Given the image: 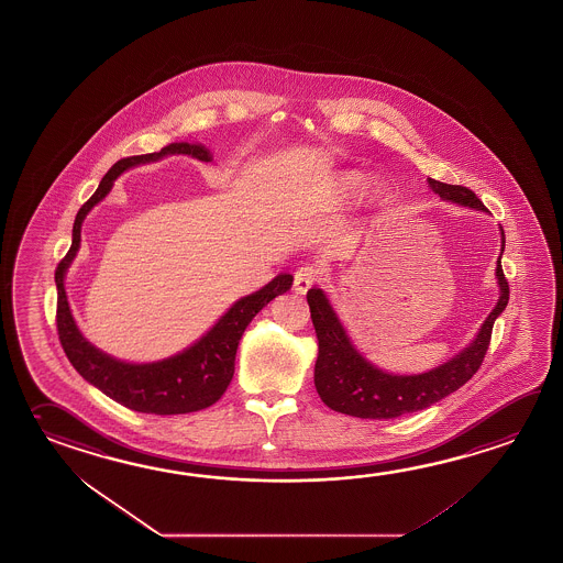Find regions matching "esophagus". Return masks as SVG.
<instances>
[{"label":"esophagus","instance_id":"obj_1","mask_svg":"<svg viewBox=\"0 0 563 563\" xmlns=\"http://www.w3.org/2000/svg\"><path fill=\"white\" fill-rule=\"evenodd\" d=\"M321 279V269L320 267H316V265H303V267H299L298 272H296V276H294V286H296V291L298 294H306L309 287L316 286L318 282Z\"/></svg>","mask_w":563,"mask_h":563}]
</instances>
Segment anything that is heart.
<instances>
[{
	"instance_id": "b5f03b06",
	"label": "heart",
	"mask_w": 563,
	"mask_h": 563,
	"mask_svg": "<svg viewBox=\"0 0 563 563\" xmlns=\"http://www.w3.org/2000/svg\"><path fill=\"white\" fill-rule=\"evenodd\" d=\"M369 186V177L362 172H345L338 179V196L342 199L360 198Z\"/></svg>"
}]
</instances>
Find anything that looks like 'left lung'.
<instances>
[{"label":"left lung","mask_w":563,"mask_h":563,"mask_svg":"<svg viewBox=\"0 0 563 563\" xmlns=\"http://www.w3.org/2000/svg\"><path fill=\"white\" fill-rule=\"evenodd\" d=\"M428 184L441 199H448L472 210H485L484 203L472 189L450 186L431 177ZM504 247L506 235L501 230V254ZM501 254L496 267L499 299L496 308L492 309V313L484 321L477 338L455 357L426 374H387L369 364L364 355L353 347L352 340L347 338L342 321L338 320L325 294L316 287L309 289V311L320 345L313 382L321 401L333 411L347 413L353 418L391 419L430 408L435 401L450 396L465 382H470L484 362L494 323L497 316L506 309L509 299V286L501 269Z\"/></svg>","instance_id":"8db88e82"}]
</instances>
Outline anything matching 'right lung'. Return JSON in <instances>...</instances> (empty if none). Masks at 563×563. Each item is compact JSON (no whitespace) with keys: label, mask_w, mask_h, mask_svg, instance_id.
<instances>
[{"label":"right lung","mask_w":563,"mask_h":563,"mask_svg":"<svg viewBox=\"0 0 563 563\" xmlns=\"http://www.w3.org/2000/svg\"><path fill=\"white\" fill-rule=\"evenodd\" d=\"M174 154L191 155L199 162H211L210 150H206V145L181 142L166 145L155 154L132 155L113 164L101 179L100 188L96 189V194L79 208L74 221L71 247L66 257L57 264L56 269L57 335L67 360L86 382L98 387L113 401L133 411L155 416L189 413L213 406L232 382L235 352L243 331L260 309H264L276 296L286 294L294 282V276L279 274L260 291L247 298L238 299L232 308L221 316L220 321L191 347L155 364H125L108 353L100 352L81 335L67 303L64 287L67 267L78 254L81 223L86 220L88 211L110 194L115 177L125 169L157 162L166 155Z\"/></svg>","instance_id":"right-lung-1"}]
</instances>
